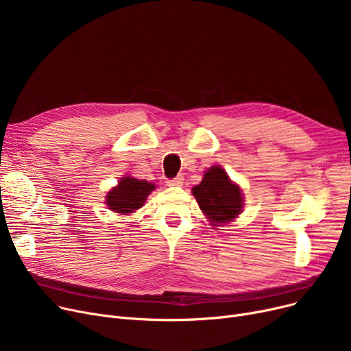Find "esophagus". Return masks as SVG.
Here are the masks:
<instances>
[{"label": "esophagus", "mask_w": 351, "mask_h": 351, "mask_svg": "<svg viewBox=\"0 0 351 351\" xmlns=\"http://www.w3.org/2000/svg\"><path fill=\"white\" fill-rule=\"evenodd\" d=\"M182 183H183V176L182 175H178L176 178L166 180V185H168V186H180Z\"/></svg>", "instance_id": "1"}]
</instances>
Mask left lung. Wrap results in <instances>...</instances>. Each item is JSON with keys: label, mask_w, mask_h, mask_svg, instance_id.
Masks as SVG:
<instances>
[{"label": "left lung", "mask_w": 351, "mask_h": 351, "mask_svg": "<svg viewBox=\"0 0 351 351\" xmlns=\"http://www.w3.org/2000/svg\"><path fill=\"white\" fill-rule=\"evenodd\" d=\"M199 208L216 223H226L234 219L242 209V193L234 183L230 182L226 172L220 166H212L205 173L204 180L193 189Z\"/></svg>", "instance_id": "left-lung-1"}]
</instances>
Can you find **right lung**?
<instances>
[{"mask_svg": "<svg viewBox=\"0 0 351 351\" xmlns=\"http://www.w3.org/2000/svg\"><path fill=\"white\" fill-rule=\"evenodd\" d=\"M154 189V183L125 176L119 180V185L108 193L106 205L110 210L121 215L132 213L145 204L146 196Z\"/></svg>", "mask_w": 351, "mask_h": 351, "instance_id": "1", "label": "right lung"}]
</instances>
